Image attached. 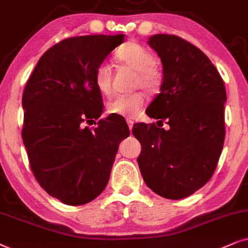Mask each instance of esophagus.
<instances>
[{"label": "esophagus", "mask_w": 248, "mask_h": 248, "mask_svg": "<svg viewBox=\"0 0 248 248\" xmlns=\"http://www.w3.org/2000/svg\"><path fill=\"white\" fill-rule=\"evenodd\" d=\"M127 124H128V127H129V130L131 131V129H133V126H134V121L131 120V119H127Z\"/></svg>", "instance_id": "esophagus-1"}]
</instances>
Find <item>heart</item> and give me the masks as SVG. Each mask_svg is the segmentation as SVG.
Instances as JSON below:
<instances>
[{"mask_svg":"<svg viewBox=\"0 0 248 248\" xmlns=\"http://www.w3.org/2000/svg\"><path fill=\"white\" fill-rule=\"evenodd\" d=\"M115 60L124 67L136 71L135 86L147 93H155L162 85V72L155 67V58L152 53L137 43H128L118 48ZM94 84L98 93L108 96L112 93V69L107 63L98 64L94 71ZM145 104L141 93L121 95L108 104L111 114L134 118L140 113Z\"/></svg>","mask_w":248,"mask_h":248,"instance_id":"obj_1","label":"heart"}]
</instances>
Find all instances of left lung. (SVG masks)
<instances>
[{
    "mask_svg": "<svg viewBox=\"0 0 248 248\" xmlns=\"http://www.w3.org/2000/svg\"><path fill=\"white\" fill-rule=\"evenodd\" d=\"M148 44L161 58L163 81L146 114L170 128L134 124L141 145L137 162L154 193L180 200L202 188L216 171L226 135V88L210 59L191 43L157 34Z\"/></svg>",
    "mask_w": 248,
    "mask_h": 248,
    "instance_id": "1",
    "label": "left lung"
}]
</instances>
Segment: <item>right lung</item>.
Instances as JSON below:
<instances>
[{
  "mask_svg": "<svg viewBox=\"0 0 248 248\" xmlns=\"http://www.w3.org/2000/svg\"><path fill=\"white\" fill-rule=\"evenodd\" d=\"M124 35L65 38L49 47L22 94V140L36 180L67 205H82L100 195L110 178L126 121L101 119L102 94L94 71ZM94 124H96L95 122Z\"/></svg>",
  "mask_w": 248,
  "mask_h": 248,
  "instance_id": "obj_1",
  "label": "right lung"
}]
</instances>
